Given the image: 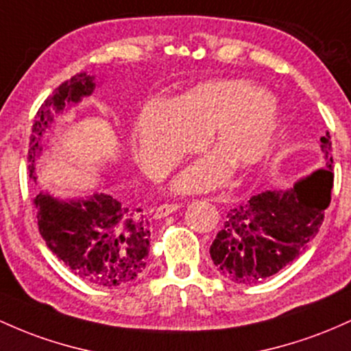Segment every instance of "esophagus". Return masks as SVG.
Instances as JSON below:
<instances>
[{"label": "esophagus", "instance_id": "1", "mask_svg": "<svg viewBox=\"0 0 351 351\" xmlns=\"http://www.w3.org/2000/svg\"><path fill=\"white\" fill-rule=\"evenodd\" d=\"M178 210H180L178 203H168V205H160L156 208V211H155V215H153V217H155V219H161V218L168 217V215L175 213V211H178Z\"/></svg>", "mask_w": 351, "mask_h": 351}]
</instances>
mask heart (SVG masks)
Returning <instances> with one entry per match:
<instances>
[{
    "instance_id": "b5f03b06",
    "label": "heart",
    "mask_w": 351,
    "mask_h": 351,
    "mask_svg": "<svg viewBox=\"0 0 351 351\" xmlns=\"http://www.w3.org/2000/svg\"><path fill=\"white\" fill-rule=\"evenodd\" d=\"M278 130V103L260 86L245 80H213L173 101L146 103L133 138L141 167L161 178L183 155L199 148L206 134L217 155L195 161L173 183L178 193H196L225 183L230 167L243 173L265 163Z\"/></svg>"
}]
</instances>
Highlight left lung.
<instances>
[{"label": "left lung", "instance_id": "obj_1", "mask_svg": "<svg viewBox=\"0 0 351 351\" xmlns=\"http://www.w3.org/2000/svg\"><path fill=\"white\" fill-rule=\"evenodd\" d=\"M325 167L288 190L261 191L226 211L225 223L210 246L219 275L253 285L290 265L317 237L332 199L333 158L330 133L319 138Z\"/></svg>", "mask_w": 351, "mask_h": 351}]
</instances>
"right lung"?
Masks as SVG:
<instances>
[{"instance_id": "add662e5", "label": "right lung", "mask_w": 351, "mask_h": 351, "mask_svg": "<svg viewBox=\"0 0 351 351\" xmlns=\"http://www.w3.org/2000/svg\"><path fill=\"white\" fill-rule=\"evenodd\" d=\"M95 76L78 73L61 83L38 110L29 136L28 171L36 182V158L43 152L53 114L78 105L95 91ZM43 240L76 276L98 287H123L146 268L148 219L141 208L108 193L61 199L51 193L34 198Z\"/></svg>"}]
</instances>
